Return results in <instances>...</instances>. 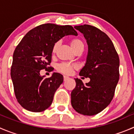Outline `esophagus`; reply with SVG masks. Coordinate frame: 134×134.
<instances>
[{"mask_svg": "<svg viewBox=\"0 0 134 134\" xmlns=\"http://www.w3.org/2000/svg\"><path fill=\"white\" fill-rule=\"evenodd\" d=\"M69 79V77L67 76H63V80H64V81L67 80Z\"/></svg>", "mask_w": 134, "mask_h": 134, "instance_id": "obj_1", "label": "esophagus"}]
</instances>
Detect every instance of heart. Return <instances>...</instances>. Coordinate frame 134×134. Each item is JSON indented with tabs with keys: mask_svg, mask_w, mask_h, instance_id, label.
<instances>
[{
	"mask_svg": "<svg viewBox=\"0 0 134 134\" xmlns=\"http://www.w3.org/2000/svg\"><path fill=\"white\" fill-rule=\"evenodd\" d=\"M71 46L72 48V49L74 50V51H77V50L80 49V48H83V42L81 41L79 39H73V40H71ZM58 47V43L54 45L53 48H52V52L55 53L56 49H57ZM75 68V66L73 65L69 64V63H62L61 64H59L58 65L57 69L59 72H62V73L67 74H71L72 72V70Z\"/></svg>",
	"mask_w": 134,
	"mask_h": 134,
	"instance_id": "obj_1",
	"label": "heart"
}]
</instances>
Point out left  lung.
<instances>
[{"label":"left lung","instance_id":"1","mask_svg":"<svg viewBox=\"0 0 134 134\" xmlns=\"http://www.w3.org/2000/svg\"><path fill=\"white\" fill-rule=\"evenodd\" d=\"M84 36L88 45L86 62L80 76L90 78L83 84L75 78L71 92V105L83 115H94L110 104L119 79V58L113 43L104 32L93 26H75Z\"/></svg>","mask_w":134,"mask_h":134}]
</instances>
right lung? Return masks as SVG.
Instances as JSON below:
<instances>
[{"label":"right lung","mask_w":134,"mask_h":134,"mask_svg":"<svg viewBox=\"0 0 134 134\" xmlns=\"http://www.w3.org/2000/svg\"><path fill=\"white\" fill-rule=\"evenodd\" d=\"M69 35H78L71 26L44 24L30 30L17 46L13 55L11 78L16 98L23 108L41 112L51 105L63 77L54 72L45 78L40 75V71L47 69L51 63L55 43Z\"/></svg>","instance_id":"obj_1"}]
</instances>
